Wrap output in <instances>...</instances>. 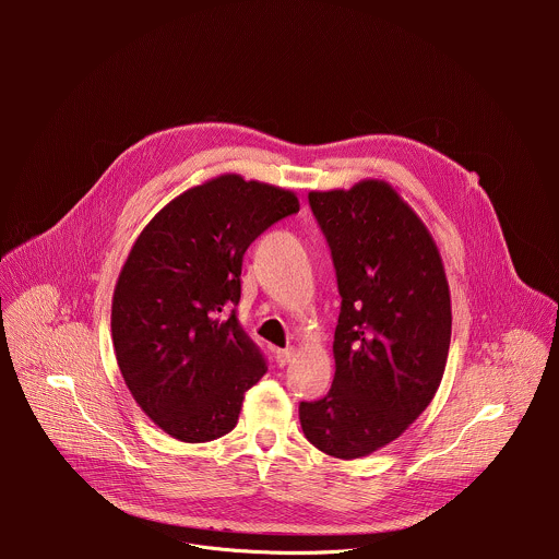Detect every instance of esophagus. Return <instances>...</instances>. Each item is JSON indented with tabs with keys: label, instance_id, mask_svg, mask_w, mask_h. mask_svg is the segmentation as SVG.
<instances>
[{
	"label": "esophagus",
	"instance_id": "esophagus-1",
	"mask_svg": "<svg viewBox=\"0 0 559 559\" xmlns=\"http://www.w3.org/2000/svg\"><path fill=\"white\" fill-rule=\"evenodd\" d=\"M296 349L294 347H285V349H276V365L278 367H285L292 358H294Z\"/></svg>",
	"mask_w": 559,
	"mask_h": 559
}]
</instances>
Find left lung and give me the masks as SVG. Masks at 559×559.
Listing matches in <instances>:
<instances>
[{
	"mask_svg": "<svg viewBox=\"0 0 559 559\" xmlns=\"http://www.w3.org/2000/svg\"><path fill=\"white\" fill-rule=\"evenodd\" d=\"M343 298L336 373L325 397L300 403L305 438L354 460L401 436L433 401L451 343V296L420 216L389 183L309 192Z\"/></svg>",
	"mask_w": 559,
	"mask_h": 559,
	"instance_id": "left-lung-1",
	"label": "left lung"
}]
</instances>
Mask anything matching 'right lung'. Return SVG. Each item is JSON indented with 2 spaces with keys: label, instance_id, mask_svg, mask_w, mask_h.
<instances>
[{
  "label": "right lung",
  "instance_id": "right-lung-1",
  "mask_svg": "<svg viewBox=\"0 0 559 559\" xmlns=\"http://www.w3.org/2000/svg\"><path fill=\"white\" fill-rule=\"evenodd\" d=\"M294 192L238 175L190 188L139 234L112 296V343L143 414L181 442L236 427L267 371L236 318L246 250L296 214Z\"/></svg>",
  "mask_w": 559,
  "mask_h": 559
}]
</instances>
